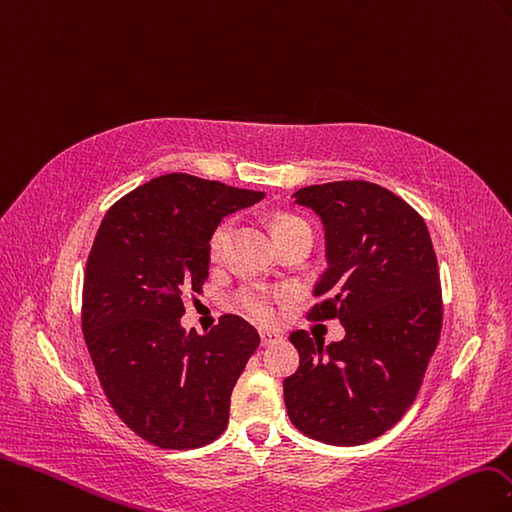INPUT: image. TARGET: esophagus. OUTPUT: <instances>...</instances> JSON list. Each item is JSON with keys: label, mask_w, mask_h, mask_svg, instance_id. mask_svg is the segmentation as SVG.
Masks as SVG:
<instances>
[{"label": "esophagus", "mask_w": 512, "mask_h": 512, "mask_svg": "<svg viewBox=\"0 0 512 512\" xmlns=\"http://www.w3.org/2000/svg\"><path fill=\"white\" fill-rule=\"evenodd\" d=\"M259 338H261V344H263V346H270V344H274V342L280 340V334H276V332H266V329H263V332H259Z\"/></svg>", "instance_id": "1"}]
</instances>
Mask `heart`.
<instances>
[{
  "mask_svg": "<svg viewBox=\"0 0 512 512\" xmlns=\"http://www.w3.org/2000/svg\"><path fill=\"white\" fill-rule=\"evenodd\" d=\"M232 227H234L232 219H225L214 227L210 244H208L212 261H219L223 257L225 244L229 240V234H232ZM298 227H308V225L302 219L293 217V214H280V217H276L274 221V234L283 236L291 232V229H298ZM280 298H285V291L272 289L266 285H244L234 293V308L242 312L244 317H249L257 323H272L276 317V302Z\"/></svg>",
  "mask_w": 512,
  "mask_h": 512,
  "instance_id": "b5f03b06",
  "label": "heart"
}]
</instances>
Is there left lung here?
I'll use <instances>...</instances> for the list:
<instances>
[{"label": "left lung", "mask_w": 512, "mask_h": 512, "mask_svg": "<svg viewBox=\"0 0 512 512\" xmlns=\"http://www.w3.org/2000/svg\"><path fill=\"white\" fill-rule=\"evenodd\" d=\"M293 197L325 227L327 268L308 319H340L346 336H289L300 368L285 378V406L302 434L355 447L417 398L442 329L438 261L421 214L381 185L338 180Z\"/></svg>", "instance_id": "left-lung-1"}]
</instances>
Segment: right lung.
<instances>
[{
    "mask_svg": "<svg viewBox=\"0 0 512 512\" xmlns=\"http://www.w3.org/2000/svg\"><path fill=\"white\" fill-rule=\"evenodd\" d=\"M259 200L261 191L166 174L123 195L97 229L82 332L110 406L155 447L197 449L227 427L229 398L259 334L236 315L206 336L185 332L183 293L202 291L214 227Z\"/></svg>",
    "mask_w": 512,
    "mask_h": 512,
    "instance_id": "add662e5",
    "label": "right lung"
}]
</instances>
